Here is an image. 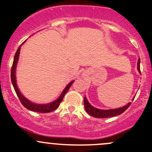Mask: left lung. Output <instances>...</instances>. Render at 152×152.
<instances>
[{"label":"left lung","mask_w":152,"mask_h":152,"mask_svg":"<svg viewBox=\"0 0 152 152\" xmlns=\"http://www.w3.org/2000/svg\"><path fill=\"white\" fill-rule=\"evenodd\" d=\"M140 59H139L137 61V68L139 73H140ZM134 97L133 98L132 100H134ZM84 104H85V109L87 113L90 115L93 116L95 118H110L113 117V116L118 115L122 114L128 107L131 104V102H129L127 104L124 105V107H119V108L116 109H110V110H102V109H98L96 107H94L89 103L87 101V98L84 97Z\"/></svg>","instance_id":"1"}]
</instances>
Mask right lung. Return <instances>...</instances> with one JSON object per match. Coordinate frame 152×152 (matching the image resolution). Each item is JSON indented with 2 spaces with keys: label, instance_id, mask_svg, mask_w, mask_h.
Listing matches in <instances>:
<instances>
[{
  "label": "right lung",
  "instance_id": "obj_1",
  "mask_svg": "<svg viewBox=\"0 0 152 152\" xmlns=\"http://www.w3.org/2000/svg\"><path fill=\"white\" fill-rule=\"evenodd\" d=\"M23 42L20 45L19 48H18V49L17 50L16 53H15V57H14L13 64H12V70H11V79H12V85H13L14 89H15V92H16V94L18 95L20 101L22 104L26 108L28 109L29 110H31V111L37 112V113H50V112L53 111V110H55L56 109H57L58 107H59L60 103L62 102V101L63 100L64 96H65V95L66 94L67 92L68 91V90L70 89V86L72 85V84L74 82V80L71 81L70 83H68V85H67L66 87H65V89L63 90V91L62 92L60 96H59L56 100L50 102V103L36 104V103H34V102H31V101H29L28 99H27L26 98L25 96L20 93V91L19 88H18V85H17V80H16V67H17V65H18V59H19L20 51L21 46H22L23 44H24V42Z\"/></svg>",
  "mask_w": 152,
  "mask_h": 152
}]
</instances>
